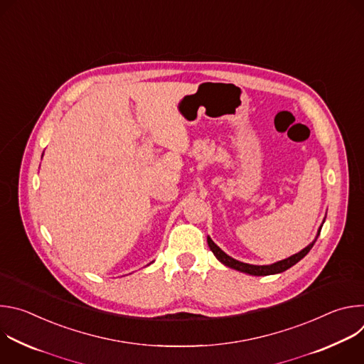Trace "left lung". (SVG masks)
Segmentation results:
<instances>
[{
  "mask_svg": "<svg viewBox=\"0 0 364 364\" xmlns=\"http://www.w3.org/2000/svg\"><path fill=\"white\" fill-rule=\"evenodd\" d=\"M320 232H321V228L318 230V235L317 237L320 236ZM316 237V240H317ZM316 240L313 243H309L305 249H302L301 252L289 256L288 259H284V261H279L277 264H272V265H264V267H257V265H249V264H243V262H239L236 261V259L228 256L210 237H207V243H209L210 246V250L215 253V256L219 259V261L222 264H225L226 267L229 268H233L236 271H240V272H245V274H249V275H256V277H261V275H274V274H279V272H284L287 269H289L291 267H294L296 262H299L301 259L311 250V247L314 246Z\"/></svg>",
  "mask_w": 364,
  "mask_h": 364,
  "instance_id": "1",
  "label": "left lung"
}]
</instances>
